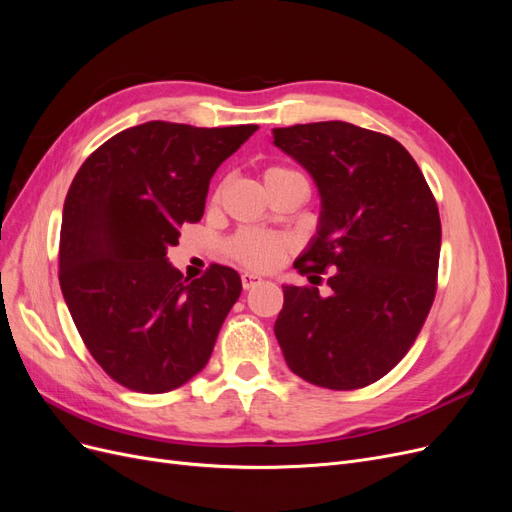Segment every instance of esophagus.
I'll return each instance as SVG.
<instances>
[{"label": "esophagus", "mask_w": 512, "mask_h": 512, "mask_svg": "<svg viewBox=\"0 0 512 512\" xmlns=\"http://www.w3.org/2000/svg\"><path fill=\"white\" fill-rule=\"evenodd\" d=\"M260 282H262V280H260V275H256V273H250V271L241 273V284H243V288H245V290H250V288L258 286Z\"/></svg>", "instance_id": "1"}]
</instances>
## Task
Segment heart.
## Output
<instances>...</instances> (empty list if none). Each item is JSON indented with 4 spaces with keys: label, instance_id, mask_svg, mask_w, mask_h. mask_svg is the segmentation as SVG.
<instances>
[{
    "label": "heart",
    "instance_id": "b5f03b06",
    "mask_svg": "<svg viewBox=\"0 0 512 512\" xmlns=\"http://www.w3.org/2000/svg\"><path fill=\"white\" fill-rule=\"evenodd\" d=\"M262 181H265L269 192H275L277 188H282V185H286V183L305 181V177L299 173V170L275 164V166L265 168V173H262ZM218 198H220V194H215V198H213L215 203H218ZM228 252L232 258H237L247 267L267 271V269H273L275 265H280V260L284 258V252H286V243H284V239L269 235V232H265V230L243 228L228 241Z\"/></svg>",
    "mask_w": 512,
    "mask_h": 512
}]
</instances>
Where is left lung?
Here are the masks:
<instances>
[{
    "instance_id": "8db88e82",
    "label": "left lung",
    "mask_w": 512,
    "mask_h": 512,
    "mask_svg": "<svg viewBox=\"0 0 512 512\" xmlns=\"http://www.w3.org/2000/svg\"><path fill=\"white\" fill-rule=\"evenodd\" d=\"M320 194L316 235L294 260L320 284L282 286L275 337L299 378L333 391L380 380L404 359L436 297V198L395 138L346 121L275 128ZM307 277V280H312Z\"/></svg>"
}]
</instances>
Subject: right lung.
Returning a JSON list of instances; mask_svg holds the SVG:
<instances>
[{"mask_svg": "<svg viewBox=\"0 0 512 512\" xmlns=\"http://www.w3.org/2000/svg\"><path fill=\"white\" fill-rule=\"evenodd\" d=\"M258 126L147 121L83 162L61 213L59 284L91 356L138 393L203 371L241 294L235 269L183 277L166 252L205 213L209 181Z\"/></svg>", "mask_w": 512, "mask_h": 512, "instance_id": "obj_1", "label": "right lung"}]
</instances>
